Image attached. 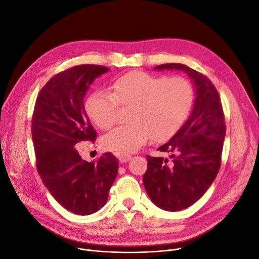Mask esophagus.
Segmentation results:
<instances>
[{"label":"esophagus","mask_w":259,"mask_h":259,"mask_svg":"<svg viewBox=\"0 0 259 259\" xmlns=\"http://www.w3.org/2000/svg\"><path fill=\"white\" fill-rule=\"evenodd\" d=\"M117 159H119L120 163H126L132 159V155L131 154H125V153L117 154Z\"/></svg>","instance_id":"obj_1"}]
</instances>
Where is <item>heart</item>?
<instances>
[{"label":"heart","mask_w":259,"mask_h":259,"mask_svg":"<svg viewBox=\"0 0 259 259\" xmlns=\"http://www.w3.org/2000/svg\"><path fill=\"white\" fill-rule=\"evenodd\" d=\"M192 103V86L185 77L131 71L113 82L112 93L94 92L86 100L85 111L99 128L109 130L115 123L119 105L133 106L132 124L115 127L103 139L107 150L131 153L152 137L159 142L173 137L187 120Z\"/></svg>","instance_id":"1"}]
</instances>
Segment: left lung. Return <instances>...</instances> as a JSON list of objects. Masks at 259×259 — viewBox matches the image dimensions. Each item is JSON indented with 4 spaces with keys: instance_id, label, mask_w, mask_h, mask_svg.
Segmentation results:
<instances>
[{
    "instance_id": "1",
    "label": "left lung",
    "mask_w": 259,
    "mask_h": 259,
    "mask_svg": "<svg viewBox=\"0 0 259 259\" xmlns=\"http://www.w3.org/2000/svg\"><path fill=\"white\" fill-rule=\"evenodd\" d=\"M155 70H180L193 82L195 100L189 119L158 150L170 161L149 156L143 182L149 198L164 210L191 206L214 182L222 164L226 135L221 97L207 76L183 64H164Z\"/></svg>"
}]
</instances>
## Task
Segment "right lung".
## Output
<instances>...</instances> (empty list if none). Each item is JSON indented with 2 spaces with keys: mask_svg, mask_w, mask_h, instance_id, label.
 I'll return each mask as SVG.
<instances>
[{
  "mask_svg": "<svg viewBox=\"0 0 259 259\" xmlns=\"http://www.w3.org/2000/svg\"><path fill=\"white\" fill-rule=\"evenodd\" d=\"M107 71L109 68L97 65L61 71L44 85L34 106L31 131L37 173L55 200L76 215H91L106 204L119 168L111 152L88 162L75 148L95 142L84 97L96 77Z\"/></svg>",
  "mask_w": 259,
  "mask_h": 259,
  "instance_id": "obj_1",
  "label": "right lung"
}]
</instances>
